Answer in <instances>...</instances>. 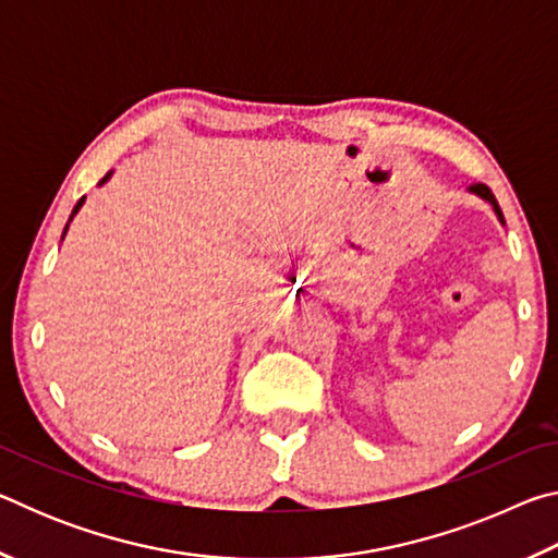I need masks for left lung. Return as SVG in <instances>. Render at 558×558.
Segmentation results:
<instances>
[{
  "instance_id": "1",
  "label": "left lung",
  "mask_w": 558,
  "mask_h": 558,
  "mask_svg": "<svg viewBox=\"0 0 558 558\" xmlns=\"http://www.w3.org/2000/svg\"><path fill=\"white\" fill-rule=\"evenodd\" d=\"M470 192L472 194H477L480 199H485V202H489L493 204V209H495V214H497V219H499V223H505V216H502V209H499V204H497V199H495V194L489 192V189L485 186V184H472L470 186Z\"/></svg>"
}]
</instances>
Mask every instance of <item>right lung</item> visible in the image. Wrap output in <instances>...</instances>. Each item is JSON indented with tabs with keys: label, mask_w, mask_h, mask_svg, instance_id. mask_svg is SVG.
I'll use <instances>...</instances> for the list:
<instances>
[{
	"label": "right lung",
	"mask_w": 558,
	"mask_h": 558,
	"mask_svg": "<svg viewBox=\"0 0 558 558\" xmlns=\"http://www.w3.org/2000/svg\"><path fill=\"white\" fill-rule=\"evenodd\" d=\"M110 177H112V172H108L106 177H102V179H100V182H98V186H102V184H106ZM83 202H86V196H83V199H81L78 204H75V206H73V214H71V219H69V223L73 221V216H75V214H78V209H81V206H83ZM69 223H65V229H63V235H65V231H69Z\"/></svg>",
	"instance_id": "obj_1"
}]
</instances>
